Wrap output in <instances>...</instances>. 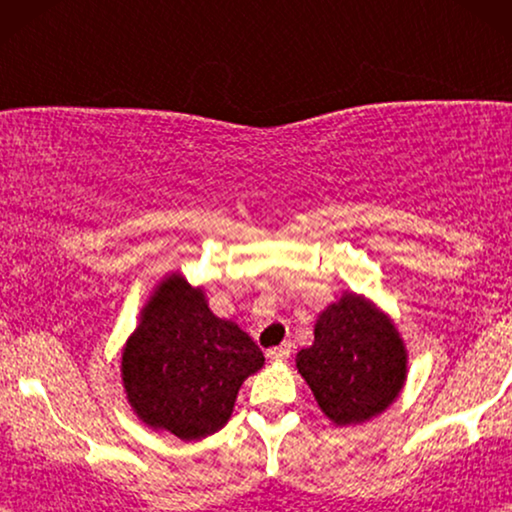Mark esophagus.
<instances>
[{
    "label": "esophagus",
    "mask_w": 512,
    "mask_h": 512,
    "mask_svg": "<svg viewBox=\"0 0 512 512\" xmlns=\"http://www.w3.org/2000/svg\"><path fill=\"white\" fill-rule=\"evenodd\" d=\"M291 356V342H284V345L268 349V359L272 361H286Z\"/></svg>",
    "instance_id": "34e87169"
}]
</instances>
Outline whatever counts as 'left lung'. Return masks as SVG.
Returning a JSON list of instances; mask_svg holds the SVG:
<instances>
[{
  "label": "left lung",
  "instance_id": "left-lung-1",
  "mask_svg": "<svg viewBox=\"0 0 512 512\" xmlns=\"http://www.w3.org/2000/svg\"><path fill=\"white\" fill-rule=\"evenodd\" d=\"M319 408L333 424H361L401 394L408 354L387 314L356 293H342L314 324L312 347L296 356Z\"/></svg>",
  "mask_w": 512,
  "mask_h": 512
}]
</instances>
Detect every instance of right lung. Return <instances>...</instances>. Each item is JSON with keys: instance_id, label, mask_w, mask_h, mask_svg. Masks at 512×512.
<instances>
[{"instance_id": "right-lung-1", "label": "right lung", "mask_w": 512, "mask_h": 512, "mask_svg": "<svg viewBox=\"0 0 512 512\" xmlns=\"http://www.w3.org/2000/svg\"><path fill=\"white\" fill-rule=\"evenodd\" d=\"M265 356L235 321L209 310L202 289L167 275L123 347L128 403L151 429L200 440L226 426L242 382Z\"/></svg>"}]
</instances>
